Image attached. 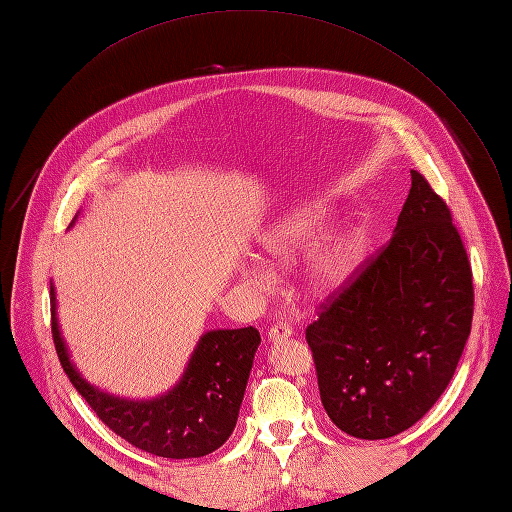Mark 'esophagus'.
I'll list each match as a JSON object with an SVG mask.
<instances>
[{
	"label": "esophagus",
	"instance_id": "esophagus-1",
	"mask_svg": "<svg viewBox=\"0 0 512 512\" xmlns=\"http://www.w3.org/2000/svg\"><path fill=\"white\" fill-rule=\"evenodd\" d=\"M292 334V326L286 324V321H278V324L270 326V330H267V338L270 340H282V338H288Z\"/></svg>",
	"mask_w": 512,
	"mask_h": 512
}]
</instances>
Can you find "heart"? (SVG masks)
<instances>
[{
	"label": "heart",
	"mask_w": 512,
	"mask_h": 512,
	"mask_svg": "<svg viewBox=\"0 0 512 512\" xmlns=\"http://www.w3.org/2000/svg\"><path fill=\"white\" fill-rule=\"evenodd\" d=\"M319 230L321 218L315 209L290 211L261 236V251L280 267L290 265L317 238ZM359 251V240L353 232L338 230L324 236L317 242L307 261L309 284L315 290L340 286L357 265ZM245 276L257 288H270L274 284V276L263 267H251Z\"/></svg>",
	"instance_id": "1"
}]
</instances>
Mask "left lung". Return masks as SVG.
Instances as JSON below:
<instances>
[{
    "label": "left lung",
    "instance_id": "obj_1",
    "mask_svg": "<svg viewBox=\"0 0 512 512\" xmlns=\"http://www.w3.org/2000/svg\"><path fill=\"white\" fill-rule=\"evenodd\" d=\"M392 238L319 305L305 338L321 405L344 434L384 440L436 405L473 321V274L446 201L411 170Z\"/></svg>",
    "mask_w": 512,
    "mask_h": 512
}]
</instances>
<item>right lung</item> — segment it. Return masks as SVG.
I'll list each match as a JSON object with an SVG mask.
<instances>
[{"mask_svg": "<svg viewBox=\"0 0 512 512\" xmlns=\"http://www.w3.org/2000/svg\"><path fill=\"white\" fill-rule=\"evenodd\" d=\"M51 336L72 386L95 415L134 448L164 459H197L218 450L230 438L261 342L253 326L207 332L174 390L134 402L99 392L80 378L60 336L53 288Z\"/></svg>", "mask_w": 512, "mask_h": 512, "instance_id": "right-lung-1", "label": "right lung"}]
</instances>
